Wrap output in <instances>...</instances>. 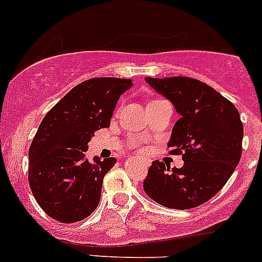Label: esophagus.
I'll return each instance as SVG.
<instances>
[{"mask_svg":"<svg viewBox=\"0 0 262 262\" xmlns=\"http://www.w3.org/2000/svg\"><path fill=\"white\" fill-rule=\"evenodd\" d=\"M144 165H146V166H148V163H147V162H144Z\"/></svg>","mask_w":262,"mask_h":262,"instance_id":"obj_1","label":"esophagus"}]
</instances>
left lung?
Returning <instances> with one entry per match:
<instances>
[{"label":"left lung","instance_id":"1","mask_svg":"<svg viewBox=\"0 0 262 262\" xmlns=\"http://www.w3.org/2000/svg\"><path fill=\"white\" fill-rule=\"evenodd\" d=\"M146 81L167 97L181 118L176 121L167 148L181 155L184 166L171 168L153 161L143 189L150 199L171 209H191L204 204L226 185L242 155V124L237 107L204 82L190 77Z\"/></svg>","mask_w":262,"mask_h":262}]
</instances>
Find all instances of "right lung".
Here are the masks:
<instances>
[{"mask_svg": "<svg viewBox=\"0 0 262 262\" xmlns=\"http://www.w3.org/2000/svg\"><path fill=\"white\" fill-rule=\"evenodd\" d=\"M132 80L97 77L73 87L47 113L29 148V185L50 218L75 223L87 218L100 202L104 176L114 157L89 162L84 156L95 132L110 119Z\"/></svg>", "mask_w": 262, "mask_h": 262, "instance_id": "right-lung-1", "label": "right lung"}]
</instances>
